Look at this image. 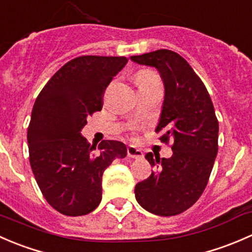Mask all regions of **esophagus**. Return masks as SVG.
I'll use <instances>...</instances> for the list:
<instances>
[{
    "label": "esophagus",
    "mask_w": 252,
    "mask_h": 252,
    "mask_svg": "<svg viewBox=\"0 0 252 252\" xmlns=\"http://www.w3.org/2000/svg\"><path fill=\"white\" fill-rule=\"evenodd\" d=\"M127 157L132 158V159H141L143 158V153L141 149H137L134 147H128L127 148Z\"/></svg>",
    "instance_id": "34e87169"
}]
</instances>
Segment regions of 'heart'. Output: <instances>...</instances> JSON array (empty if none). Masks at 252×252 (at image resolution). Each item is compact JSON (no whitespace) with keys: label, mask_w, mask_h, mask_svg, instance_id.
Here are the masks:
<instances>
[{"label":"heart","mask_w":252,"mask_h":252,"mask_svg":"<svg viewBox=\"0 0 252 252\" xmlns=\"http://www.w3.org/2000/svg\"><path fill=\"white\" fill-rule=\"evenodd\" d=\"M136 81L138 87L148 86V85L158 84L160 82L159 77H158L157 74H154L153 71H149V70H143V71H139L138 74L136 75Z\"/></svg>","instance_id":"obj_1"}]
</instances>
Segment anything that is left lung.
<instances>
[{"label":"left lung","instance_id":"1","mask_svg":"<svg viewBox=\"0 0 252 252\" xmlns=\"http://www.w3.org/2000/svg\"><path fill=\"white\" fill-rule=\"evenodd\" d=\"M131 61L159 71L165 95L155 132L175 142L168 159L145 154L158 170L136 184L134 194L147 211L175 216L195 204L206 187L219 150V121L206 87L180 54L158 49Z\"/></svg>","mask_w":252,"mask_h":252}]
</instances>
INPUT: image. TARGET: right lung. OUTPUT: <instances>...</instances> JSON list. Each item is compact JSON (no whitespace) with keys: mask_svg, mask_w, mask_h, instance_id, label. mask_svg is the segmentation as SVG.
<instances>
[{"mask_svg":"<svg viewBox=\"0 0 252 252\" xmlns=\"http://www.w3.org/2000/svg\"><path fill=\"white\" fill-rule=\"evenodd\" d=\"M125 57L84 56L62 66L41 91L28 128L30 165L43 196L66 216L92 212L102 200V176L126 145L94 147L81 134L87 118L102 109L105 87L126 65Z\"/></svg>","mask_w":252,"mask_h":252,"instance_id":"right-lung-1","label":"right lung"}]
</instances>
